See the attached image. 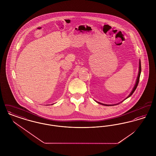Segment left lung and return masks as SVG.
<instances>
[{
	"label": "left lung",
	"mask_w": 156,
	"mask_h": 156,
	"mask_svg": "<svg viewBox=\"0 0 156 156\" xmlns=\"http://www.w3.org/2000/svg\"><path fill=\"white\" fill-rule=\"evenodd\" d=\"M141 62H140H140H139V74H138V76H137V80H136V84H135V85H134V87L133 89L132 90V92L130 93V94L129 95V97H127V98H129V97H130L133 94L134 92V90H136V88H137V85H138V84H139V80H140V74H141ZM98 104H102V105H105V106H111V105H106V104H101V103H99V102H98Z\"/></svg>",
	"instance_id": "left-lung-1"
}]
</instances>
